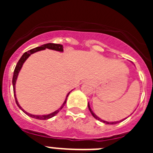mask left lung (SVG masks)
Returning <instances> with one entry per match:
<instances>
[{
	"label": "left lung",
	"mask_w": 153,
	"mask_h": 153,
	"mask_svg": "<svg viewBox=\"0 0 153 153\" xmlns=\"http://www.w3.org/2000/svg\"><path fill=\"white\" fill-rule=\"evenodd\" d=\"M88 108H89V109H90V113H91V114L93 115V117H94V118L95 119H97V120H100V121H101V122H102V123H106V124H111V125H113V124H117V123H120V122H122L123 120H125V119H124V120H120V121H117V122H107V121H104V120H101L100 118V117H98L97 116V115L95 114V113H93V111H92V109H91V108H90V104L88 103Z\"/></svg>",
	"instance_id": "left-lung-1"
}]
</instances>
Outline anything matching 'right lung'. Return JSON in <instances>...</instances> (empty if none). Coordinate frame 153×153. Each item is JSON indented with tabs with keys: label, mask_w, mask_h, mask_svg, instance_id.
<instances>
[{
	"label": "right lung",
	"mask_w": 153,
	"mask_h": 153,
	"mask_svg": "<svg viewBox=\"0 0 153 153\" xmlns=\"http://www.w3.org/2000/svg\"><path fill=\"white\" fill-rule=\"evenodd\" d=\"M47 49L53 50V51H60V52H63V45H61V44H51V43H49V44H44V45L40 46V47H36V48H33V49L30 50V51H28L27 52H25L24 54L22 55V56L21 57V59L19 60V61L17 62V65H16V67H15V69H14V71H13V79H12V83H13V94H14V97H15V101H16V103H17V105L18 106V107L20 108V109H21V110L24 112V113H26L27 116L32 117V118L36 119V120H48V119L52 118L53 117L56 116V115L57 114V113H59L60 110H61L62 108L64 106V105L66 104V102H67V97H68V95L70 94V93L67 94V98H66V100H65V101H64V102L63 103V105L60 106V108H59L57 110H56V111L53 112V113H50V114H48V115H43V116H39V115L30 114V113H27L26 111H24V109H22V108L21 107V106L19 105L18 102H17V98H16V96H15V83H16V80H17V76H18L19 72H20V70H21V67H22L23 64H24V63L25 62V60H26L27 59V58L29 57L30 56V54H32V53H35V52H37V51H42V50H45V49H47Z\"/></svg>",
	"instance_id": "1"
}]
</instances>
